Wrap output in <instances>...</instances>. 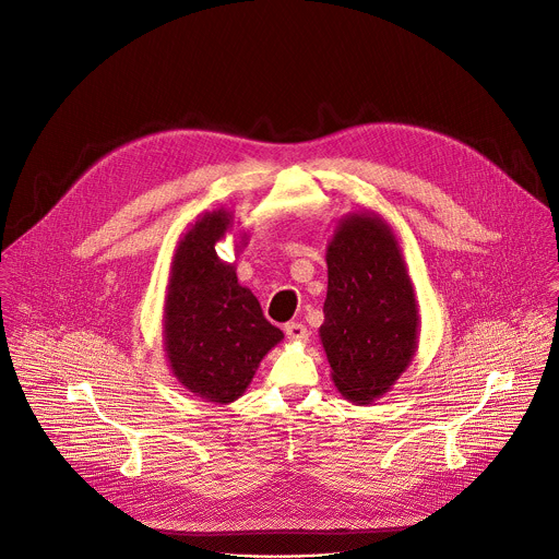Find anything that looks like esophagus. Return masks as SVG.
<instances>
[{"label": "esophagus", "instance_id": "34e87169", "mask_svg": "<svg viewBox=\"0 0 559 559\" xmlns=\"http://www.w3.org/2000/svg\"><path fill=\"white\" fill-rule=\"evenodd\" d=\"M285 336H287V341H292V343H307L309 332H307V328L300 325V323H287V325H285Z\"/></svg>", "mask_w": 559, "mask_h": 559}]
</instances>
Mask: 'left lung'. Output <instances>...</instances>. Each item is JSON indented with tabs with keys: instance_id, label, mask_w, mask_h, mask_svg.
I'll return each mask as SVG.
<instances>
[{
	"instance_id": "1",
	"label": "left lung",
	"mask_w": 559,
	"mask_h": 559,
	"mask_svg": "<svg viewBox=\"0 0 559 559\" xmlns=\"http://www.w3.org/2000/svg\"><path fill=\"white\" fill-rule=\"evenodd\" d=\"M325 323L318 330L345 401L371 405L412 365L418 298L393 227L376 212L345 214L328 241Z\"/></svg>"
}]
</instances>
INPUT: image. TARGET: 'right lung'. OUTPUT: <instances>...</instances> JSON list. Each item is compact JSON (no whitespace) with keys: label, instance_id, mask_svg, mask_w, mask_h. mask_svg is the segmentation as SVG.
<instances>
[{"label":"right lung","instance_id":"1","mask_svg":"<svg viewBox=\"0 0 559 559\" xmlns=\"http://www.w3.org/2000/svg\"><path fill=\"white\" fill-rule=\"evenodd\" d=\"M234 229L225 207L203 212L175 248L166 305L164 352L181 386L212 405H229L250 386L261 360L285 336L263 316L252 294L236 278L234 263L216 254V243ZM250 241L238 229L234 250Z\"/></svg>","mask_w":559,"mask_h":559}]
</instances>
